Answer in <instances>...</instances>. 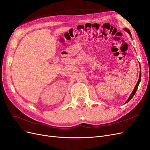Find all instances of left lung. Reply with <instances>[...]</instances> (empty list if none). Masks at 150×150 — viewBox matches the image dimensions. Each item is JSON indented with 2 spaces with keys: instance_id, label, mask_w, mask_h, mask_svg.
<instances>
[{
  "instance_id": "left-lung-1",
  "label": "left lung",
  "mask_w": 150,
  "mask_h": 150,
  "mask_svg": "<svg viewBox=\"0 0 150 150\" xmlns=\"http://www.w3.org/2000/svg\"><path fill=\"white\" fill-rule=\"evenodd\" d=\"M125 31H126L127 33H129V34L130 35V36H132V35H131V33H130V31L129 30V29H127V28H124V29ZM141 75H142V74H141V67H140V76H139V79H138V82H137V85H136V86H135V87L134 88V90H133V91H132V93H131V95H130V96H129V98H128V99H127V100L125 101V103H124V104H126V103H128L130 99L133 98V96H134V95H135V93H136V91H137V88H138V85H139V84H140V81H141Z\"/></svg>"
}]
</instances>
